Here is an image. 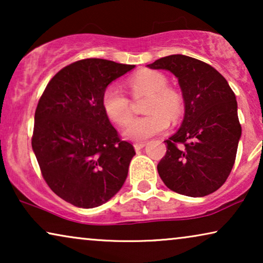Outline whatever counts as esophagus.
<instances>
[{"mask_svg": "<svg viewBox=\"0 0 263 263\" xmlns=\"http://www.w3.org/2000/svg\"><path fill=\"white\" fill-rule=\"evenodd\" d=\"M146 145H145V142H139V143H134V148H135V151L136 152H138V151H140V149H142L143 147H145Z\"/></svg>", "mask_w": 263, "mask_h": 263, "instance_id": "esophagus-1", "label": "esophagus"}]
</instances>
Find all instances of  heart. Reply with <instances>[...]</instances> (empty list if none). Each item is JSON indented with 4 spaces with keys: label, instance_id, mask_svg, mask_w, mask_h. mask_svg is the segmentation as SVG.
<instances>
[{
    "label": "heart",
    "instance_id": "obj_1",
    "mask_svg": "<svg viewBox=\"0 0 263 263\" xmlns=\"http://www.w3.org/2000/svg\"><path fill=\"white\" fill-rule=\"evenodd\" d=\"M127 88L134 98L147 96L145 111L148 115L132 120L123 130L130 141H143L166 130L171 121H177L184 111V100L177 89L167 87V78L160 71L142 69L132 75ZM102 106L106 117L123 125L132 117L130 99L121 89L109 86L104 89Z\"/></svg>",
    "mask_w": 263,
    "mask_h": 263
}]
</instances>
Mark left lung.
I'll return each mask as SVG.
<instances>
[{
	"mask_svg": "<svg viewBox=\"0 0 263 263\" xmlns=\"http://www.w3.org/2000/svg\"><path fill=\"white\" fill-rule=\"evenodd\" d=\"M147 67L178 79L185 109L181 128L164 141L167 151L158 174L182 195H210L224 184L236 160L242 127L235 93L218 70L193 57L171 55Z\"/></svg>",
	"mask_w": 263,
	"mask_h": 263,
	"instance_id": "8db88e82",
	"label": "left lung"
}]
</instances>
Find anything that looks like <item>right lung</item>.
I'll list each match as a JSON object with an SVG mask.
<instances>
[{"instance_id":"right-lung-1","label":"right lung","mask_w":263,"mask_h":263,"mask_svg":"<svg viewBox=\"0 0 263 263\" xmlns=\"http://www.w3.org/2000/svg\"><path fill=\"white\" fill-rule=\"evenodd\" d=\"M134 67L102 59L78 61L61 69L39 99L32 148L50 189L74 206L105 203L127 178L135 149L110 123L102 96Z\"/></svg>"}]
</instances>
